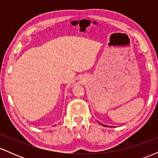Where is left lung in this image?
Wrapping results in <instances>:
<instances>
[{"instance_id":"left-lung-1","label":"left lung","mask_w":158,"mask_h":158,"mask_svg":"<svg viewBox=\"0 0 158 158\" xmlns=\"http://www.w3.org/2000/svg\"><path fill=\"white\" fill-rule=\"evenodd\" d=\"M99 124H101V123H99ZM101 125H102V124H101ZM103 126H104V125H103Z\"/></svg>"}]
</instances>
